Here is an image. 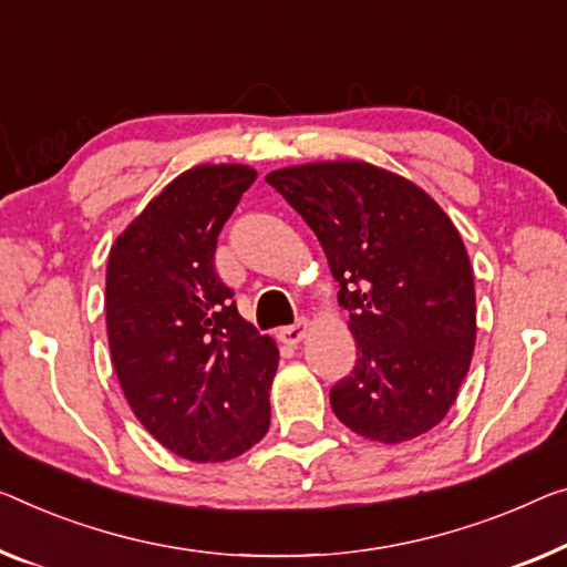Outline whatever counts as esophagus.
<instances>
[{"label":"esophagus","mask_w":567,"mask_h":567,"mask_svg":"<svg viewBox=\"0 0 567 567\" xmlns=\"http://www.w3.org/2000/svg\"><path fill=\"white\" fill-rule=\"evenodd\" d=\"M308 333H310V323H308L306 318H302V320H298V323H295V326L282 328L280 338H282V341H285L287 346H298L300 341H306Z\"/></svg>","instance_id":"1"}]
</instances>
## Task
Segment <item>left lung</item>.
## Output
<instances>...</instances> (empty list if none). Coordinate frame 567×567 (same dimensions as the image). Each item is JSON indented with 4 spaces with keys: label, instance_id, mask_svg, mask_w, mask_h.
<instances>
[{
    "label": "left lung",
    "instance_id": "obj_1",
    "mask_svg": "<svg viewBox=\"0 0 567 567\" xmlns=\"http://www.w3.org/2000/svg\"><path fill=\"white\" fill-rule=\"evenodd\" d=\"M265 181L306 218L341 285L357 367L331 390L336 417L377 443L441 422L476 346L468 251L451 218L408 177L364 159H323Z\"/></svg>",
    "mask_w": 567,
    "mask_h": 567
}]
</instances>
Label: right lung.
I'll use <instances>...</instances> for the list:
<instances>
[{
	"label": "right lung",
	"mask_w": 567,
	"mask_h": 567,
	"mask_svg": "<svg viewBox=\"0 0 567 567\" xmlns=\"http://www.w3.org/2000/svg\"><path fill=\"white\" fill-rule=\"evenodd\" d=\"M249 165H196L116 236L106 265V333L126 402L181 458L221 463L269 430L280 351L239 316L218 280L216 239Z\"/></svg>",
	"instance_id": "1"
}]
</instances>
